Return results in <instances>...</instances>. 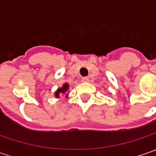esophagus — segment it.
<instances>
[{
  "label": "esophagus",
  "instance_id": "obj_1",
  "mask_svg": "<svg viewBox=\"0 0 156 156\" xmlns=\"http://www.w3.org/2000/svg\"><path fill=\"white\" fill-rule=\"evenodd\" d=\"M88 81H89V78L87 77V76H86V77H82V78H81V81H83V82H87Z\"/></svg>",
  "mask_w": 156,
  "mask_h": 156
}]
</instances>
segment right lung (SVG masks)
Instances as JSON below:
<instances>
[{
	"mask_svg": "<svg viewBox=\"0 0 156 156\" xmlns=\"http://www.w3.org/2000/svg\"><path fill=\"white\" fill-rule=\"evenodd\" d=\"M68 88H69V84H64L62 87L59 88L56 92H55V96L58 97V96H59V94H64L67 90H68Z\"/></svg>",
	"mask_w": 156,
	"mask_h": 156,
	"instance_id": "add662e5",
	"label": "right lung"
}]
</instances>
